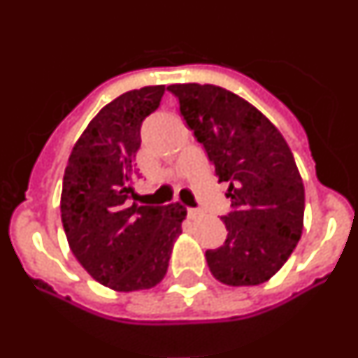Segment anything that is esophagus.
I'll use <instances>...</instances> for the list:
<instances>
[{
  "label": "esophagus",
  "mask_w": 358,
  "mask_h": 358,
  "mask_svg": "<svg viewBox=\"0 0 358 358\" xmlns=\"http://www.w3.org/2000/svg\"><path fill=\"white\" fill-rule=\"evenodd\" d=\"M188 215H189V217H197L199 210H197V208H188Z\"/></svg>",
  "instance_id": "esophagus-1"
}]
</instances>
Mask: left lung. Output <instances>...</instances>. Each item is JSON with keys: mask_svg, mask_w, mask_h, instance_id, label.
Returning a JSON list of instances; mask_svg holds the SVG:
<instances>
[{"mask_svg": "<svg viewBox=\"0 0 358 358\" xmlns=\"http://www.w3.org/2000/svg\"><path fill=\"white\" fill-rule=\"evenodd\" d=\"M169 91L227 182L226 242L208 249L211 274L231 287L260 285L283 267L301 238L305 188L289 145L260 110L211 84H173Z\"/></svg>", "mask_w": 358, "mask_h": 358, "instance_id": "left-lung-1", "label": "left lung"}]
</instances>
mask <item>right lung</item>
I'll return each instance as SVG.
<instances>
[{
	"instance_id": "1",
	"label": "right lung",
	"mask_w": 358,
	"mask_h": 358,
	"mask_svg": "<svg viewBox=\"0 0 358 358\" xmlns=\"http://www.w3.org/2000/svg\"><path fill=\"white\" fill-rule=\"evenodd\" d=\"M164 85L127 91L107 103L75 143L64 170L61 218L71 252L118 292L156 287L166 274L186 210L131 204L141 123L159 107Z\"/></svg>"
}]
</instances>
